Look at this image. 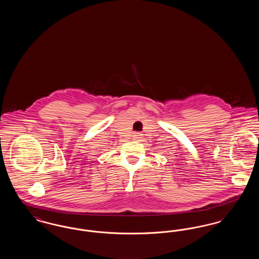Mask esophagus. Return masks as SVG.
<instances>
[{
	"mask_svg": "<svg viewBox=\"0 0 259 259\" xmlns=\"http://www.w3.org/2000/svg\"><path fill=\"white\" fill-rule=\"evenodd\" d=\"M132 137H133L134 141H140L142 139V134H140V133H133Z\"/></svg>",
	"mask_w": 259,
	"mask_h": 259,
	"instance_id": "obj_1",
	"label": "esophagus"
}]
</instances>
